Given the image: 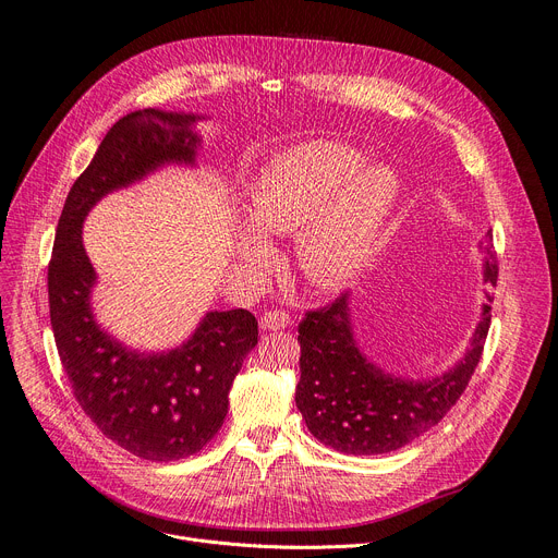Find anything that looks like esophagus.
<instances>
[{
  "label": "esophagus",
  "instance_id": "esophagus-1",
  "mask_svg": "<svg viewBox=\"0 0 558 558\" xmlns=\"http://www.w3.org/2000/svg\"><path fill=\"white\" fill-rule=\"evenodd\" d=\"M291 324V316L282 310H271V312H264L262 314V320L259 326L262 330H269V332H276V330H284L287 326Z\"/></svg>",
  "mask_w": 558,
  "mask_h": 558
}]
</instances>
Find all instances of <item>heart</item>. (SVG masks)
<instances>
[{
    "label": "heart",
    "instance_id": "1",
    "mask_svg": "<svg viewBox=\"0 0 558 558\" xmlns=\"http://www.w3.org/2000/svg\"><path fill=\"white\" fill-rule=\"evenodd\" d=\"M341 142L314 140L276 156L255 181L248 213L265 234H299L296 259L305 280L332 291L355 282L383 244L396 210L398 179L387 167ZM242 255L267 267L274 248L260 232H246Z\"/></svg>",
    "mask_w": 558,
    "mask_h": 558
}]
</instances>
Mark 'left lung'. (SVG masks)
<instances>
[{
	"mask_svg": "<svg viewBox=\"0 0 558 558\" xmlns=\"http://www.w3.org/2000/svg\"><path fill=\"white\" fill-rule=\"evenodd\" d=\"M484 282H497V262L484 259ZM490 303V294H486ZM463 357L446 373L414 379L373 364L357 345L350 294L307 312L299 326L301 379L296 407L307 429L343 454H385L404 448L441 421L465 391L480 364L490 326V305Z\"/></svg>",
	"mask_w": 558,
	"mask_h": 558,
	"instance_id": "obj_1",
	"label": "left lung"
}]
</instances>
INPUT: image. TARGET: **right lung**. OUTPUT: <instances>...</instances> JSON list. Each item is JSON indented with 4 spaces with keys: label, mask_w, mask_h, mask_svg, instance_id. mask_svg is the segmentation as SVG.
<instances>
[{
    "label": "right lung",
    "mask_w": 558,
    "mask_h": 558,
    "mask_svg": "<svg viewBox=\"0 0 558 558\" xmlns=\"http://www.w3.org/2000/svg\"><path fill=\"white\" fill-rule=\"evenodd\" d=\"M198 120L144 108L112 124L65 198L47 274L51 330L74 398L112 444L146 461L196 454L219 432L232 379L257 345V320L248 310H215L179 348H126L95 318L97 274L83 246V221L106 194L165 165L194 167Z\"/></svg>",
    "instance_id": "obj_1"
}]
</instances>
